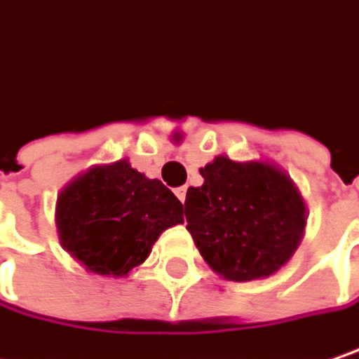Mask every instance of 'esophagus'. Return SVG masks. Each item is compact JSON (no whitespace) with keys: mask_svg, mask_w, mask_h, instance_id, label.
Here are the masks:
<instances>
[{"mask_svg":"<svg viewBox=\"0 0 359 359\" xmlns=\"http://www.w3.org/2000/svg\"><path fill=\"white\" fill-rule=\"evenodd\" d=\"M175 195L179 197L180 203H184V199H187V187H179V189H175Z\"/></svg>","mask_w":359,"mask_h":359,"instance_id":"34e87169","label":"esophagus"}]
</instances>
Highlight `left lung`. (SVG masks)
Returning <instances> with one entry per match:
<instances>
[{
  "instance_id": "left-lung-1",
  "label": "left lung",
  "mask_w": 359,
  "mask_h": 359,
  "mask_svg": "<svg viewBox=\"0 0 359 359\" xmlns=\"http://www.w3.org/2000/svg\"><path fill=\"white\" fill-rule=\"evenodd\" d=\"M189 187L187 229L203 260L225 280L250 283L285 266L306 225V205L288 172L268 160L215 156Z\"/></svg>"
}]
</instances>
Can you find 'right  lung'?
Masks as SVG:
<instances>
[{"mask_svg": "<svg viewBox=\"0 0 359 359\" xmlns=\"http://www.w3.org/2000/svg\"><path fill=\"white\" fill-rule=\"evenodd\" d=\"M54 217L60 245L85 270L123 278L144 264L164 229L182 223V203L121 158L74 177L58 193Z\"/></svg>", "mask_w": 359, "mask_h": 359, "instance_id": "obj_1", "label": "right lung"}]
</instances>
